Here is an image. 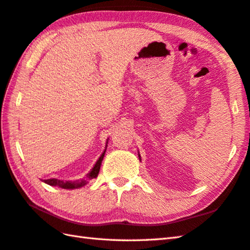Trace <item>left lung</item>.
I'll list each match as a JSON object with an SVG mask.
<instances>
[{"instance_id": "1", "label": "left lung", "mask_w": 250, "mask_h": 250, "mask_svg": "<svg viewBox=\"0 0 250 250\" xmlns=\"http://www.w3.org/2000/svg\"><path fill=\"white\" fill-rule=\"evenodd\" d=\"M139 158H140V160H141V156H140V153H139Z\"/></svg>"}]
</instances>
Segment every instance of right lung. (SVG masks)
Returning a JSON list of instances; mask_svg holds the SVG:
<instances>
[{"label":"right lung","mask_w":250,"mask_h":250,"mask_svg":"<svg viewBox=\"0 0 250 250\" xmlns=\"http://www.w3.org/2000/svg\"><path fill=\"white\" fill-rule=\"evenodd\" d=\"M106 146H107V145H106ZM105 151H106V147H105V150L103 151L102 155H101V157L99 158V160L97 161V163L94 164V167H92L91 171H90V173L87 175L86 179L76 180V182H63V180L57 179V178H50V179H44L43 182L45 184L50 185V186H58V187L64 188V189H75V188L83 187V186H84L88 183V180L98 177L101 164H102V160H103L104 155H105Z\"/></svg>","instance_id":"obj_1"}]
</instances>
